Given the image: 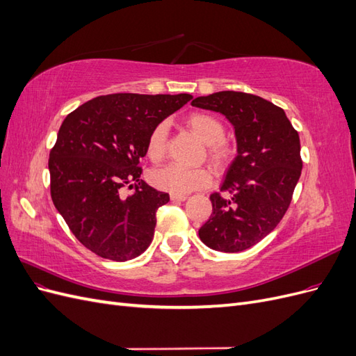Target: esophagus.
<instances>
[{
	"label": "esophagus",
	"instance_id": "esophagus-1",
	"mask_svg": "<svg viewBox=\"0 0 356 356\" xmlns=\"http://www.w3.org/2000/svg\"><path fill=\"white\" fill-rule=\"evenodd\" d=\"M170 200L172 202H184L187 200L186 195H175V193H170Z\"/></svg>",
	"mask_w": 356,
	"mask_h": 356
}]
</instances>
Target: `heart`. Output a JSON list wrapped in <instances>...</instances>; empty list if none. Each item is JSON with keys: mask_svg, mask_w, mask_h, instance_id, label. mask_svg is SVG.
Listing matches in <instances>:
<instances>
[{"mask_svg": "<svg viewBox=\"0 0 356 356\" xmlns=\"http://www.w3.org/2000/svg\"><path fill=\"white\" fill-rule=\"evenodd\" d=\"M186 124L190 131L197 135L203 144L208 145V157L215 165H225L233 156L232 147L224 141L225 129L221 120L207 113H193L187 115ZM169 144L168 124L159 123L153 127L147 139V156L153 161L165 157ZM153 186L175 195H187L211 184V174L204 168L187 169L178 165L159 168L149 175Z\"/></svg>", "mask_w": 356, "mask_h": 356, "instance_id": "b5f03b06", "label": "heart"}]
</instances>
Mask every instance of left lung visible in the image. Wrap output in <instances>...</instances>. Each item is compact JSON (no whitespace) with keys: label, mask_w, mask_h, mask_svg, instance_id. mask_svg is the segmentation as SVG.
<instances>
[{"label":"left lung","mask_w":356,"mask_h":356,"mask_svg":"<svg viewBox=\"0 0 356 356\" xmlns=\"http://www.w3.org/2000/svg\"><path fill=\"white\" fill-rule=\"evenodd\" d=\"M193 106L222 114L234 129L238 156L212 213L199 229L211 250L241 252L270 233L285 215L301 175L300 138L282 108L260 96L222 90L193 99Z\"/></svg>","instance_id":"8db88e82"}]
</instances>
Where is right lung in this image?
Masks as SVG:
<instances>
[{"instance_id": "right-lung-1", "label": "right lung", "mask_w": 356, "mask_h": 356, "mask_svg": "<svg viewBox=\"0 0 356 356\" xmlns=\"http://www.w3.org/2000/svg\"><path fill=\"white\" fill-rule=\"evenodd\" d=\"M193 98L179 95L98 96L65 117L49 159L58 212L88 250L113 261L141 255L154 236L156 212L169 195L141 179L153 127ZM134 186L132 197L121 188Z\"/></svg>"}]
</instances>
